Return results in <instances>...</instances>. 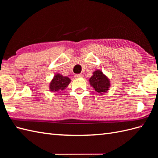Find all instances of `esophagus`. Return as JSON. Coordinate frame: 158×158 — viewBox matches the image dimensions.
Segmentation results:
<instances>
[{"mask_svg":"<svg viewBox=\"0 0 158 158\" xmlns=\"http://www.w3.org/2000/svg\"><path fill=\"white\" fill-rule=\"evenodd\" d=\"M83 75H81V74H77V75H75V79H78V78H81V77H82Z\"/></svg>","mask_w":158,"mask_h":158,"instance_id":"1","label":"esophagus"}]
</instances>
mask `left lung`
I'll list each match as a JSON object with an SVG mask.
<instances>
[{
	"label": "left lung",
	"instance_id": "1",
	"mask_svg": "<svg viewBox=\"0 0 158 158\" xmlns=\"http://www.w3.org/2000/svg\"><path fill=\"white\" fill-rule=\"evenodd\" d=\"M89 81L90 85L100 94L106 93L110 88L109 79L100 70H96L93 73V75L90 77Z\"/></svg>",
	"mask_w": 158,
	"mask_h": 158
}]
</instances>
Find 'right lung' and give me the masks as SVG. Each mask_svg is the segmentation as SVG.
I'll list each match as a JSON object with an SVG mask.
<instances>
[{
	"label": "right lung",
	"instance_id": "1",
	"mask_svg": "<svg viewBox=\"0 0 158 158\" xmlns=\"http://www.w3.org/2000/svg\"><path fill=\"white\" fill-rule=\"evenodd\" d=\"M71 81L68 77L62 76L61 74L56 73L49 83L50 91L60 93L67 88Z\"/></svg>",
	"mask_w": 158,
	"mask_h": 158
}]
</instances>
